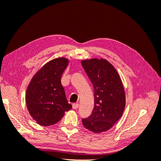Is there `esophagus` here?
Instances as JSON below:
<instances>
[{
  "instance_id": "esophagus-1",
  "label": "esophagus",
  "mask_w": 161,
  "mask_h": 161,
  "mask_svg": "<svg viewBox=\"0 0 161 161\" xmlns=\"http://www.w3.org/2000/svg\"><path fill=\"white\" fill-rule=\"evenodd\" d=\"M79 103H73L72 104V108L74 109H76L78 108H79Z\"/></svg>"
}]
</instances>
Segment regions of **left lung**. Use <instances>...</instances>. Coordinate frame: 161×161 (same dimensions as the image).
Instances as JSON below:
<instances>
[{
    "instance_id": "obj_1",
    "label": "left lung",
    "mask_w": 161,
    "mask_h": 161,
    "mask_svg": "<svg viewBox=\"0 0 161 161\" xmlns=\"http://www.w3.org/2000/svg\"><path fill=\"white\" fill-rule=\"evenodd\" d=\"M94 88L95 103L91 115L82 119L84 127L99 134L111 129L122 115L125 93L121 78L115 67L103 58L81 61Z\"/></svg>"
}]
</instances>
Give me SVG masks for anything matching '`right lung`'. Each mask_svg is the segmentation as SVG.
Wrapping results in <instances>:
<instances>
[{"label": "right lung", "mask_w": 161, "mask_h": 161, "mask_svg": "<svg viewBox=\"0 0 161 161\" xmlns=\"http://www.w3.org/2000/svg\"><path fill=\"white\" fill-rule=\"evenodd\" d=\"M69 60L60 57L43 65L30 81L26 90L27 110L40 125L49 126L58 122L65 111L72 109L61 84V76Z\"/></svg>", "instance_id": "add662e5"}]
</instances>
